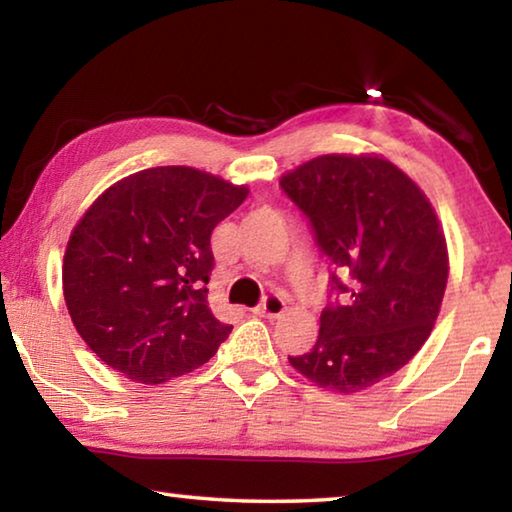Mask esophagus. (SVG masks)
<instances>
[{
    "label": "esophagus",
    "mask_w": 512,
    "mask_h": 512,
    "mask_svg": "<svg viewBox=\"0 0 512 512\" xmlns=\"http://www.w3.org/2000/svg\"><path fill=\"white\" fill-rule=\"evenodd\" d=\"M284 309H287V302H284L280 296H275V293H273V296H266L264 298L262 305L255 309V314L262 316V318H277V316L284 314Z\"/></svg>",
    "instance_id": "1"
}]
</instances>
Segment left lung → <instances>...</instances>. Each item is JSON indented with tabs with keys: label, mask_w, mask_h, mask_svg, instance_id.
<instances>
[{
	"label": "left lung",
	"mask_w": 512,
	"mask_h": 512,
	"mask_svg": "<svg viewBox=\"0 0 512 512\" xmlns=\"http://www.w3.org/2000/svg\"><path fill=\"white\" fill-rule=\"evenodd\" d=\"M314 225L343 305L320 314L318 341L289 363L325 391L354 395L404 368L443 305V223L411 176L377 153H327L282 173Z\"/></svg>",
	"instance_id": "obj_1"
}]
</instances>
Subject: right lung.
<instances>
[{
	"instance_id": "right-lung-1",
	"label": "right lung",
	"mask_w": 512,
	"mask_h": 512,
	"mask_svg": "<svg viewBox=\"0 0 512 512\" xmlns=\"http://www.w3.org/2000/svg\"><path fill=\"white\" fill-rule=\"evenodd\" d=\"M248 192L194 167H153L117 180L85 210L65 248L63 296L103 363L162 384L214 357L232 325L207 300L210 237Z\"/></svg>"
}]
</instances>
